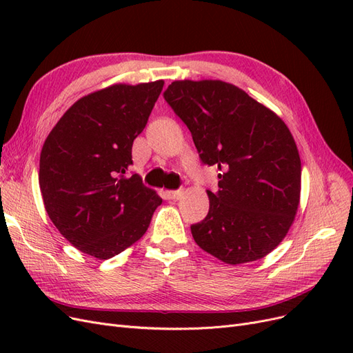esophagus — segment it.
Listing matches in <instances>:
<instances>
[{"mask_svg":"<svg viewBox=\"0 0 353 353\" xmlns=\"http://www.w3.org/2000/svg\"><path fill=\"white\" fill-rule=\"evenodd\" d=\"M183 194H184V190L166 191V196H168V199H170V200H178V199L183 197Z\"/></svg>","mask_w":353,"mask_h":353,"instance_id":"esophagus-1","label":"esophagus"}]
</instances>
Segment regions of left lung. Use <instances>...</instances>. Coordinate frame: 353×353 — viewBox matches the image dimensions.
<instances>
[{
    "label": "left lung",
    "instance_id": "obj_1",
    "mask_svg": "<svg viewBox=\"0 0 353 353\" xmlns=\"http://www.w3.org/2000/svg\"><path fill=\"white\" fill-rule=\"evenodd\" d=\"M166 103L193 137L201 162L218 166L209 213L191 225L200 248L239 265L272 252L290 230L301 200L294 138L272 110L223 81H174Z\"/></svg>",
    "mask_w": 353,
    "mask_h": 353
}]
</instances>
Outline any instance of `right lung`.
<instances>
[{
  "label": "right lung",
  "instance_id": "obj_1",
  "mask_svg": "<svg viewBox=\"0 0 353 353\" xmlns=\"http://www.w3.org/2000/svg\"><path fill=\"white\" fill-rule=\"evenodd\" d=\"M163 83H116L85 95L42 145L39 188L48 216L72 245L97 259H110L140 240L162 205L128 169L132 143Z\"/></svg>",
  "mask_w": 353,
  "mask_h": 353
}]
</instances>
